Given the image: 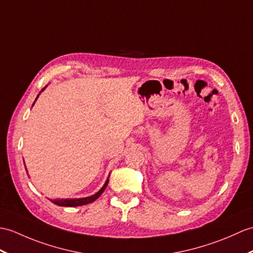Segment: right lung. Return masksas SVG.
<instances>
[{
  "mask_svg": "<svg viewBox=\"0 0 253 253\" xmlns=\"http://www.w3.org/2000/svg\"><path fill=\"white\" fill-rule=\"evenodd\" d=\"M46 87H47V86H45V87L43 88V89L41 90V92H42ZM41 92H40V93H41ZM40 93L38 95L37 99L39 98ZM37 99H35V101H37ZM35 101L33 102L32 107L34 105ZM23 163H25V162H23ZM26 170H27V168H26ZM27 173H28V172H27ZM109 177H110V175H109ZM108 183H109V178L107 179V181H105V183L103 184V186L101 187V189H100L96 194H93V195H91V196L82 197V198H57V199H49V201H50L51 203H54L55 205H58V206H61V207H78V206H83V205H87V204H90V203H92V202H95L96 199L104 192L105 187H107Z\"/></svg>",
  "mask_w": 253,
  "mask_h": 253,
  "instance_id": "add662e5",
  "label": "right lung"
}]
</instances>
